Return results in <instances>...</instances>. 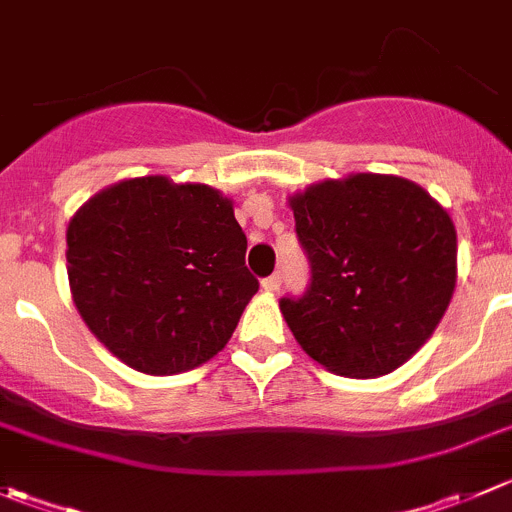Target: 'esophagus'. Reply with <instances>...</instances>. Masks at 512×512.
Masks as SVG:
<instances>
[{
  "instance_id": "34e87169",
  "label": "esophagus",
  "mask_w": 512,
  "mask_h": 512,
  "mask_svg": "<svg viewBox=\"0 0 512 512\" xmlns=\"http://www.w3.org/2000/svg\"><path fill=\"white\" fill-rule=\"evenodd\" d=\"M280 285H282V272H272L270 277H265V280H262V287H265L267 292L280 290Z\"/></svg>"
}]
</instances>
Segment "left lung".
Here are the masks:
<instances>
[{
	"instance_id": "obj_1",
	"label": "left lung",
	"mask_w": 512,
	"mask_h": 512,
	"mask_svg": "<svg viewBox=\"0 0 512 512\" xmlns=\"http://www.w3.org/2000/svg\"><path fill=\"white\" fill-rule=\"evenodd\" d=\"M290 205L310 265L305 292L280 300L295 340L340 375L393 372L453 297L458 237L448 212L388 175L320 182Z\"/></svg>"
}]
</instances>
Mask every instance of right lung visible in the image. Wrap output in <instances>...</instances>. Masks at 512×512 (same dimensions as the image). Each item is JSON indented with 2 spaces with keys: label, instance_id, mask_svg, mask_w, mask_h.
<instances>
[{
  "label": "right lung",
  "instance_id": "1",
  "mask_svg": "<svg viewBox=\"0 0 512 512\" xmlns=\"http://www.w3.org/2000/svg\"><path fill=\"white\" fill-rule=\"evenodd\" d=\"M232 202L207 185L137 177L94 195L67 230L74 305L109 352L175 375L227 345L260 282Z\"/></svg>",
  "mask_w": 512,
  "mask_h": 512
}]
</instances>
